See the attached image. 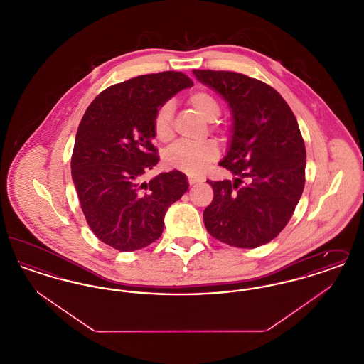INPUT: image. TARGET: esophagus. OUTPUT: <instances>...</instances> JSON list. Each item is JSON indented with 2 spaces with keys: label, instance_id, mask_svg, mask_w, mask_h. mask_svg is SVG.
Here are the masks:
<instances>
[{
  "label": "esophagus",
  "instance_id": "34e87169",
  "mask_svg": "<svg viewBox=\"0 0 364 364\" xmlns=\"http://www.w3.org/2000/svg\"><path fill=\"white\" fill-rule=\"evenodd\" d=\"M188 183H190V186H195V184L199 183V180L195 178V177H190V178H188Z\"/></svg>",
  "mask_w": 364,
  "mask_h": 364
}]
</instances>
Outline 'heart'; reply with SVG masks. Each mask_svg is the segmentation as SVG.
Returning a JSON list of instances; mask_svg holds the SVG:
<instances>
[{"mask_svg":"<svg viewBox=\"0 0 364 364\" xmlns=\"http://www.w3.org/2000/svg\"><path fill=\"white\" fill-rule=\"evenodd\" d=\"M190 102L203 119L214 122L220 113L221 106L217 98L205 90H196L188 95ZM174 105L166 101L158 107L153 122L154 135L159 141H169L173 138ZM218 156V147L213 140H208L199 144L177 143L165 153L166 164L178 171L191 174L202 173L208 164H211Z\"/></svg>","mask_w":364,"mask_h":364,"instance_id":"obj_1","label":"heart"}]
</instances>
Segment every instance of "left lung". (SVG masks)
I'll return each instance as SVG.
<instances>
[{
    "label": "left lung",
    "mask_w": 364,
    "mask_h": 364,
    "mask_svg": "<svg viewBox=\"0 0 364 364\" xmlns=\"http://www.w3.org/2000/svg\"><path fill=\"white\" fill-rule=\"evenodd\" d=\"M225 100L233 116L228 154L220 162L236 176L211 181L203 211L208 233L239 248L277 237L294 214L306 181V146L289 105L273 87L228 70H193Z\"/></svg>",
    "instance_id": "left-lung-1"
}]
</instances>
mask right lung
<instances>
[{"label":"right lung","instance_id":"1","mask_svg":"<svg viewBox=\"0 0 364 364\" xmlns=\"http://www.w3.org/2000/svg\"><path fill=\"white\" fill-rule=\"evenodd\" d=\"M193 85L166 70L107 87L87 107L70 159L72 180L87 224L105 244L136 251L161 237L165 213L188 190L172 171L149 183L158 164L153 122L158 107Z\"/></svg>","mask_w":364,"mask_h":364}]
</instances>
